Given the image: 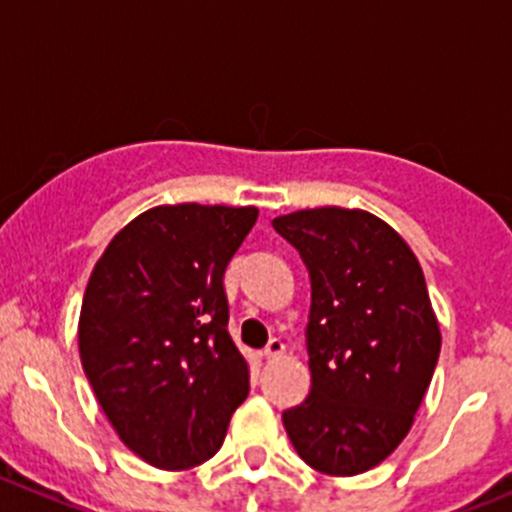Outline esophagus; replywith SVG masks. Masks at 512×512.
I'll return each mask as SVG.
<instances>
[{"instance_id": "obj_1", "label": "esophagus", "mask_w": 512, "mask_h": 512, "mask_svg": "<svg viewBox=\"0 0 512 512\" xmlns=\"http://www.w3.org/2000/svg\"><path fill=\"white\" fill-rule=\"evenodd\" d=\"M283 351H285V343L280 341V338H272V341L265 346V351H262V356H265L267 361H272V358L283 356Z\"/></svg>"}]
</instances>
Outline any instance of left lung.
I'll list each match as a JSON object with an SVG mask.
<instances>
[{
  "label": "left lung",
  "instance_id": "1",
  "mask_svg": "<svg viewBox=\"0 0 512 512\" xmlns=\"http://www.w3.org/2000/svg\"><path fill=\"white\" fill-rule=\"evenodd\" d=\"M310 275V394L283 412L313 470L361 475L407 437L442 346L412 247L364 209L318 207L272 219Z\"/></svg>",
  "mask_w": 512,
  "mask_h": 512
}]
</instances>
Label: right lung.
Instances as JSON below:
<instances>
[{
	"label": "right lung",
	"mask_w": 512,
	"mask_h": 512,
	"mask_svg": "<svg viewBox=\"0 0 512 512\" xmlns=\"http://www.w3.org/2000/svg\"><path fill=\"white\" fill-rule=\"evenodd\" d=\"M255 222L257 207L161 204L128 222L90 272L80 361L121 442L148 465L207 462L250 394L224 270Z\"/></svg>",
	"instance_id": "add662e5"
}]
</instances>
